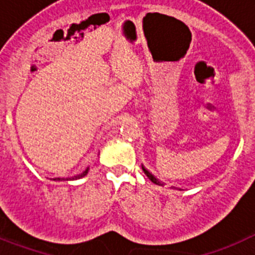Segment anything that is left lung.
<instances>
[{
	"label": "left lung",
	"instance_id": "8db88e82",
	"mask_svg": "<svg viewBox=\"0 0 255 255\" xmlns=\"http://www.w3.org/2000/svg\"><path fill=\"white\" fill-rule=\"evenodd\" d=\"M142 171H144V172H145V175H146V176L149 177V179H150V181H151V183L157 184V185H163V183H162V181H159V180H158L157 177L154 176L153 174H150V172H149V171H147L146 168L144 167V166H142Z\"/></svg>",
	"mask_w": 255,
	"mask_h": 255
}]
</instances>
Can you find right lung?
Returning a JSON list of instances; mask_svg holds the SVG:
<instances>
[{
	"label": "right lung",
	"mask_w": 255,
	"mask_h": 255,
	"mask_svg": "<svg viewBox=\"0 0 255 255\" xmlns=\"http://www.w3.org/2000/svg\"><path fill=\"white\" fill-rule=\"evenodd\" d=\"M88 171H89V167H87V170L85 171H83V172H81V174H79V175H76V176H72V177H67V179H61V177H55V179H53V180H76V179H81V177H84L85 175L88 174Z\"/></svg>",
	"instance_id": "obj_1"
}]
</instances>
